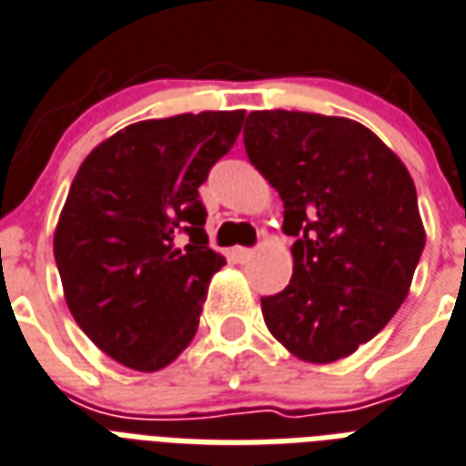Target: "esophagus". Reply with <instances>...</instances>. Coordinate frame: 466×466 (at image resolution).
<instances>
[{
    "label": "esophagus",
    "mask_w": 466,
    "mask_h": 466,
    "mask_svg": "<svg viewBox=\"0 0 466 466\" xmlns=\"http://www.w3.org/2000/svg\"><path fill=\"white\" fill-rule=\"evenodd\" d=\"M232 257L237 258V261H239V264H247L248 258L254 257V248H244V247H237L232 251Z\"/></svg>",
    "instance_id": "1"
}]
</instances>
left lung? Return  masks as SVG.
Instances as JSON below:
<instances>
[{"instance_id": "1", "label": "left lung", "mask_w": 466, "mask_h": 466, "mask_svg": "<svg viewBox=\"0 0 466 466\" xmlns=\"http://www.w3.org/2000/svg\"><path fill=\"white\" fill-rule=\"evenodd\" d=\"M248 161L279 190L293 279L261 298L266 328L298 360L332 364L379 335L425 247L413 177L347 116L264 109L244 124Z\"/></svg>"}]
</instances>
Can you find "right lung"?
Instances as JSON below:
<instances>
[{
  "mask_svg": "<svg viewBox=\"0 0 466 466\" xmlns=\"http://www.w3.org/2000/svg\"><path fill=\"white\" fill-rule=\"evenodd\" d=\"M241 122L244 109L129 124L73 177L53 234L63 293L80 329L124 367H168L198 332L209 279L225 266L208 247L198 187Z\"/></svg>",
  "mask_w": 466,
  "mask_h": 466,
  "instance_id": "add662e5",
  "label": "right lung"
}]
</instances>
